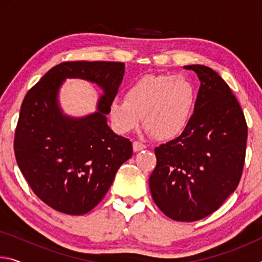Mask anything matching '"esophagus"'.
Returning a JSON list of instances; mask_svg holds the SVG:
<instances>
[{"label":"esophagus","mask_w":262,"mask_h":262,"mask_svg":"<svg viewBox=\"0 0 262 262\" xmlns=\"http://www.w3.org/2000/svg\"><path fill=\"white\" fill-rule=\"evenodd\" d=\"M147 148V145L141 143L139 141H134L133 142V149H134V151H140V150H143Z\"/></svg>","instance_id":"esophagus-1"}]
</instances>
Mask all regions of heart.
I'll return each instance as SVG.
<instances>
[{"instance_id": "b5f03b06", "label": "heart", "mask_w": 262, "mask_h": 262, "mask_svg": "<svg viewBox=\"0 0 262 262\" xmlns=\"http://www.w3.org/2000/svg\"><path fill=\"white\" fill-rule=\"evenodd\" d=\"M196 96V86L185 75H144L130 84L125 99L111 103L110 118L121 134L136 129L143 118L149 134L159 141H171L188 127Z\"/></svg>"}]
</instances>
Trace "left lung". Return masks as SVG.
I'll return each instance as SVG.
<instances>
[{
  "label": "left lung",
  "mask_w": 262,
  "mask_h": 262,
  "mask_svg": "<svg viewBox=\"0 0 262 262\" xmlns=\"http://www.w3.org/2000/svg\"><path fill=\"white\" fill-rule=\"evenodd\" d=\"M201 85L188 127L155 149L157 164L149 178L155 203L179 222L205 219L223 205L241 181L247 125L236 97L211 68L185 66Z\"/></svg>",
  "instance_id": "obj_1"
}]
</instances>
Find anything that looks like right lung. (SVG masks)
Returning a JSON list of instances; mask_svg holds the SVG:
<instances>
[{"label": "right lung", "instance_id": "1", "mask_svg": "<svg viewBox=\"0 0 262 262\" xmlns=\"http://www.w3.org/2000/svg\"><path fill=\"white\" fill-rule=\"evenodd\" d=\"M123 74L122 62H62L26 94L15 133V157L33 193L53 209L68 215L94 209L118 168L132 157V142L113 133L106 119ZM66 78L86 79L103 89L97 113L84 118L61 113L57 94Z\"/></svg>", "mask_w": 262, "mask_h": 262}]
</instances>
